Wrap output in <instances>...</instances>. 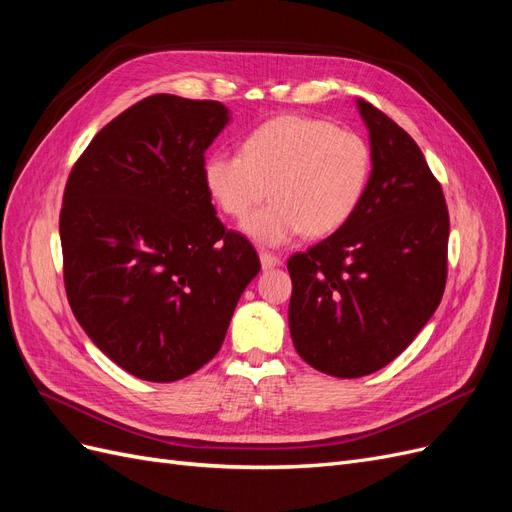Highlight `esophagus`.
<instances>
[{"instance_id": "1", "label": "esophagus", "mask_w": 512, "mask_h": 512, "mask_svg": "<svg viewBox=\"0 0 512 512\" xmlns=\"http://www.w3.org/2000/svg\"><path fill=\"white\" fill-rule=\"evenodd\" d=\"M260 265H262V269H273V267H280V265H282V260L277 258L275 254L260 252Z\"/></svg>"}]
</instances>
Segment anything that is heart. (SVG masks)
Listing matches in <instances>:
<instances>
[{"label":"heart","mask_w":512,"mask_h":512,"mask_svg":"<svg viewBox=\"0 0 512 512\" xmlns=\"http://www.w3.org/2000/svg\"><path fill=\"white\" fill-rule=\"evenodd\" d=\"M374 156L361 134L333 121L280 115L245 138L243 156L213 151L203 164L209 196L226 215L243 220L262 200L271 205L243 222L245 235L277 247L299 237L333 235L361 207Z\"/></svg>","instance_id":"b5f03b06"}]
</instances>
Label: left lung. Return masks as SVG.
<instances>
[{"label":"left lung","instance_id":"left-lung-1","mask_svg":"<svg viewBox=\"0 0 512 512\" xmlns=\"http://www.w3.org/2000/svg\"><path fill=\"white\" fill-rule=\"evenodd\" d=\"M356 106L374 156L367 194L346 226L288 260L292 344L335 378L389 365L429 322L446 286L442 185L406 130L374 104Z\"/></svg>","mask_w":512,"mask_h":512}]
</instances>
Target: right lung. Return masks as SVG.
I'll return each instance as SVG.
<instances>
[{"instance_id":"obj_1","label":"right lung","mask_w":512,"mask_h":512,"mask_svg":"<svg viewBox=\"0 0 512 512\" xmlns=\"http://www.w3.org/2000/svg\"><path fill=\"white\" fill-rule=\"evenodd\" d=\"M228 121L222 102L149 96L106 123L68 177L59 237L70 307L141 380L175 382L209 363L260 271L203 179Z\"/></svg>"}]
</instances>
